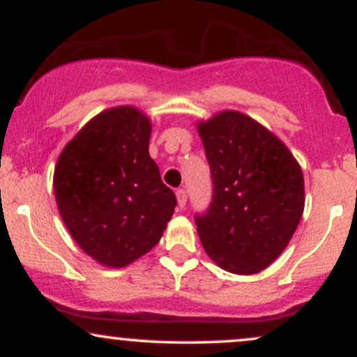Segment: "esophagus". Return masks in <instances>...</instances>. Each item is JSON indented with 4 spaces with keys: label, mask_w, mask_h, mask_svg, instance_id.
I'll return each instance as SVG.
<instances>
[{
    "label": "esophagus",
    "mask_w": 357,
    "mask_h": 357,
    "mask_svg": "<svg viewBox=\"0 0 357 357\" xmlns=\"http://www.w3.org/2000/svg\"><path fill=\"white\" fill-rule=\"evenodd\" d=\"M176 198H178L179 208H184V204H186V199H188L186 191H184V190H178V191H176Z\"/></svg>",
    "instance_id": "1"
}]
</instances>
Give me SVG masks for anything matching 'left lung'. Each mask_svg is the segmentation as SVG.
Returning <instances> with one entry per match:
<instances>
[{
    "label": "left lung",
    "instance_id": "left-lung-1",
    "mask_svg": "<svg viewBox=\"0 0 357 357\" xmlns=\"http://www.w3.org/2000/svg\"><path fill=\"white\" fill-rule=\"evenodd\" d=\"M196 127L213 178L210 208L196 216L204 252L236 275L261 272L304 213L301 165L275 134L238 110H221Z\"/></svg>",
    "mask_w": 357,
    "mask_h": 357
}]
</instances>
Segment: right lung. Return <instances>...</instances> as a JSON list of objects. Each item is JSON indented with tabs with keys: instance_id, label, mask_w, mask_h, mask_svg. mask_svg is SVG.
<instances>
[{
	"instance_id": "1",
	"label": "right lung",
	"mask_w": 357,
	"mask_h": 357,
	"mask_svg": "<svg viewBox=\"0 0 357 357\" xmlns=\"http://www.w3.org/2000/svg\"><path fill=\"white\" fill-rule=\"evenodd\" d=\"M151 130L149 117L134 105L107 109L82 127L56 161L53 191L61 220L105 267H127L146 255L174 213V192L149 155Z\"/></svg>"
}]
</instances>
